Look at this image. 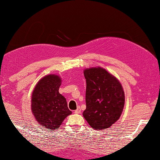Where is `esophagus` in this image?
Here are the masks:
<instances>
[{
    "mask_svg": "<svg viewBox=\"0 0 160 160\" xmlns=\"http://www.w3.org/2000/svg\"><path fill=\"white\" fill-rule=\"evenodd\" d=\"M80 112H81V109H80V107H78V108L76 109V110L74 111V112H75V113H76V114H80Z\"/></svg>",
    "mask_w": 160,
    "mask_h": 160,
    "instance_id": "obj_1",
    "label": "esophagus"
}]
</instances>
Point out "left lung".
Returning a JSON list of instances; mask_svg holds the SVG:
<instances>
[{
    "mask_svg": "<svg viewBox=\"0 0 160 160\" xmlns=\"http://www.w3.org/2000/svg\"><path fill=\"white\" fill-rule=\"evenodd\" d=\"M86 79V109L83 117L93 129L110 127L123 112L124 92L121 83L101 67L84 71Z\"/></svg>",
    "mask_w": 160,
    "mask_h": 160,
    "instance_id": "left-lung-1",
    "label": "left lung"
}]
</instances>
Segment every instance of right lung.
I'll use <instances>...</instances> for the list:
<instances>
[{
    "label": "right lung",
    "instance_id": "right-lung-1",
    "mask_svg": "<svg viewBox=\"0 0 160 160\" xmlns=\"http://www.w3.org/2000/svg\"><path fill=\"white\" fill-rule=\"evenodd\" d=\"M61 79L48 75L41 79L32 94V112L38 123L48 130H57L71 114L66 98L59 93Z\"/></svg>",
    "mask_w": 160,
    "mask_h": 160
}]
</instances>
